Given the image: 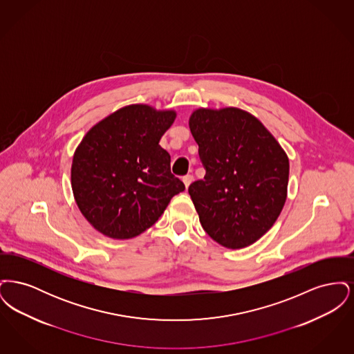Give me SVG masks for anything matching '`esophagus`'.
Masks as SVG:
<instances>
[{
	"label": "esophagus",
	"instance_id": "esophagus-1",
	"mask_svg": "<svg viewBox=\"0 0 354 354\" xmlns=\"http://www.w3.org/2000/svg\"><path fill=\"white\" fill-rule=\"evenodd\" d=\"M192 182H194V176H192V175H185V176H183V183H185L187 188L189 187V185H191Z\"/></svg>",
	"mask_w": 354,
	"mask_h": 354
}]
</instances>
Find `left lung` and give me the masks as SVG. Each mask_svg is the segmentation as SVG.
I'll list each match as a JSON object with an SVG mask.
<instances>
[{"mask_svg":"<svg viewBox=\"0 0 354 354\" xmlns=\"http://www.w3.org/2000/svg\"><path fill=\"white\" fill-rule=\"evenodd\" d=\"M189 130L205 169L188 187L204 231L225 248L240 250L267 234L286 201L289 160L252 114L198 109Z\"/></svg>","mask_w":354,"mask_h":354,"instance_id":"8db88e82","label":"left lung"}]
</instances>
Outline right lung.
<instances>
[{
  "instance_id": "obj_1",
  "label": "right lung",
  "mask_w": 354,
  "mask_h": 354,
  "mask_svg": "<svg viewBox=\"0 0 354 354\" xmlns=\"http://www.w3.org/2000/svg\"><path fill=\"white\" fill-rule=\"evenodd\" d=\"M176 118L149 104L122 107L93 126L71 165L74 199L86 220L111 239H131L156 223L185 191L159 140Z\"/></svg>"
}]
</instances>
